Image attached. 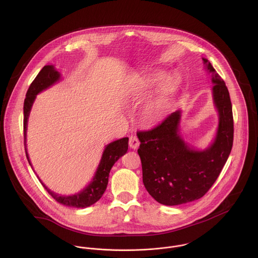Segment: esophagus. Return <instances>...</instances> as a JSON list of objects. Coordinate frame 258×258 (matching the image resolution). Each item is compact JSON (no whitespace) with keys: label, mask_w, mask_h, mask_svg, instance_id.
<instances>
[{"label":"esophagus","mask_w":258,"mask_h":258,"mask_svg":"<svg viewBox=\"0 0 258 258\" xmlns=\"http://www.w3.org/2000/svg\"><path fill=\"white\" fill-rule=\"evenodd\" d=\"M140 145V142H139V139L137 138V136L135 135H131L130 138H129V146L131 149H137Z\"/></svg>","instance_id":"1"}]
</instances>
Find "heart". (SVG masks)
Here are the masks:
<instances>
[{
    "instance_id": "b5f03b06",
    "label": "heart",
    "mask_w": 258,
    "mask_h": 258,
    "mask_svg": "<svg viewBox=\"0 0 258 258\" xmlns=\"http://www.w3.org/2000/svg\"><path fill=\"white\" fill-rule=\"evenodd\" d=\"M159 80H160L159 75L147 76L140 80V85L143 88L148 89L158 84ZM180 83H181V80L177 75H169L161 80L157 90L156 97L153 100V102L150 104L148 109V112L151 116L157 115L160 111L163 110L167 106L171 98L174 96V94L177 92L178 88L180 87Z\"/></svg>"
}]
</instances>
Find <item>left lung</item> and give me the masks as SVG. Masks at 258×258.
<instances>
[{
  "instance_id": "obj_1",
  "label": "left lung",
  "mask_w": 258,
  "mask_h": 258,
  "mask_svg": "<svg viewBox=\"0 0 258 258\" xmlns=\"http://www.w3.org/2000/svg\"><path fill=\"white\" fill-rule=\"evenodd\" d=\"M203 60L212 73L214 102L219 112L214 143L203 151L188 146L180 135L181 110L172 113L153 129L137 132L141 142L138 154L143 183L148 192L162 205H183L204 197L220 176L232 148L233 116L229 92L211 62L207 58Z\"/></svg>"
}]
</instances>
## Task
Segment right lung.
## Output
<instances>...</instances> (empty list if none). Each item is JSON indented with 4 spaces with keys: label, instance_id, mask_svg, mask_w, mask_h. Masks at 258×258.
Segmentation results:
<instances>
[{
    "label": "right lung",
    "instance_id": "obj_1",
    "mask_svg": "<svg viewBox=\"0 0 258 258\" xmlns=\"http://www.w3.org/2000/svg\"><path fill=\"white\" fill-rule=\"evenodd\" d=\"M60 79V74L56 72L53 68V66H45L42 68V70L38 73L35 80L30 85L26 99L24 102V137H25V150L27 159L29 161V164L32 167L31 161L29 159V155L27 152L26 147V136H27V126H28V119L29 115L32 109L33 103L36 99L37 94L41 92L42 90L48 88L55 82H57ZM128 137L116 140L108 144L102 154L100 163L98 165V168L96 170V173L86 187H84L81 191L73 195V196H60L53 191H51L49 188L45 186L39 179V182L43 185V187L46 189V191L59 204L71 207V208H87L93 204H95L104 194L107 184H108V177L110 173L111 168L115 164V162L122 157L124 154H126L128 150ZM38 178V177H37Z\"/></svg>",
    "mask_w": 258,
    "mask_h": 258
}]
</instances>
